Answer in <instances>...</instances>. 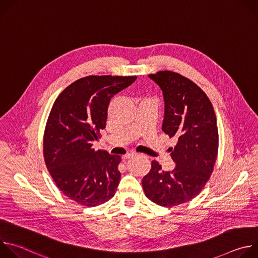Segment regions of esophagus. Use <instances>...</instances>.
I'll list each match as a JSON object with an SVG mask.
<instances>
[{"mask_svg":"<svg viewBox=\"0 0 258 258\" xmlns=\"http://www.w3.org/2000/svg\"><path fill=\"white\" fill-rule=\"evenodd\" d=\"M136 155H137V153H135V152H133V153H128V154L123 155V156H122V159L126 160V159H130V158H132V157H134V156H136Z\"/></svg>","mask_w":258,"mask_h":258,"instance_id":"1","label":"esophagus"}]
</instances>
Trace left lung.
Segmentation results:
<instances>
[{
  "label": "left lung",
  "instance_id": "1",
  "mask_svg": "<svg viewBox=\"0 0 258 258\" xmlns=\"http://www.w3.org/2000/svg\"><path fill=\"white\" fill-rule=\"evenodd\" d=\"M149 78L163 92L162 131L177 140L174 148H169L176 165L171 171H164L153 160L142 185L149 200L172 207L199 195L210 178L218 152L216 116L207 95L188 78L169 70Z\"/></svg>",
  "mask_w": 258,
  "mask_h": 258
}]
</instances>
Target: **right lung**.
<instances>
[{"label": "right lung", "instance_id": "right-lung-1", "mask_svg": "<svg viewBox=\"0 0 258 258\" xmlns=\"http://www.w3.org/2000/svg\"><path fill=\"white\" fill-rule=\"evenodd\" d=\"M136 80V76L82 78L53 104L43 140L45 163L58 189L80 205L98 206L116 192L121 157L95 151L93 141L106 127L110 100Z\"/></svg>", "mask_w": 258, "mask_h": 258}]
</instances>
